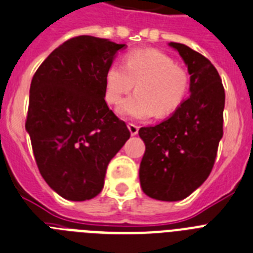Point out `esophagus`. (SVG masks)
I'll return each instance as SVG.
<instances>
[{"label":"esophagus","mask_w":253,"mask_h":253,"mask_svg":"<svg viewBox=\"0 0 253 253\" xmlns=\"http://www.w3.org/2000/svg\"><path fill=\"white\" fill-rule=\"evenodd\" d=\"M128 128H129V131H130V134H131V135L138 134V129H139L138 125L131 124V123H129V124H128Z\"/></svg>","instance_id":"1"}]
</instances>
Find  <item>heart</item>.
<instances>
[{
  "mask_svg": "<svg viewBox=\"0 0 253 253\" xmlns=\"http://www.w3.org/2000/svg\"><path fill=\"white\" fill-rule=\"evenodd\" d=\"M137 93L126 98L118 108L126 119H149L156 114L166 118L185 101L190 76L167 54L154 49L129 51L124 66L112 63L104 76V98L107 103L119 104L134 87Z\"/></svg>",
  "mask_w": 253,
  "mask_h": 253,
  "instance_id": "heart-1",
  "label": "heart"
}]
</instances>
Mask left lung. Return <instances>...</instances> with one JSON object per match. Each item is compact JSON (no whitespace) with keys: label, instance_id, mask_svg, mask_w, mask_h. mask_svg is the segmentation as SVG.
<instances>
[{"label":"left lung","instance_id":"left-lung-1","mask_svg":"<svg viewBox=\"0 0 253 253\" xmlns=\"http://www.w3.org/2000/svg\"><path fill=\"white\" fill-rule=\"evenodd\" d=\"M186 63L190 98L174 114L138 134L146 151L139 166L143 193L152 199L176 202L187 198L208 178L224 134L225 90L214 66L206 56L170 42Z\"/></svg>","mask_w":253,"mask_h":253}]
</instances>
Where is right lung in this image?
<instances>
[{"label":"right lung","mask_w":253,"mask_h":253,"mask_svg":"<svg viewBox=\"0 0 253 253\" xmlns=\"http://www.w3.org/2000/svg\"><path fill=\"white\" fill-rule=\"evenodd\" d=\"M125 43L77 36L43 60L29 89L26 129L42 178L60 197L91 199L130 137L104 101V76Z\"/></svg>","instance_id":"right-lung-1"}]
</instances>
